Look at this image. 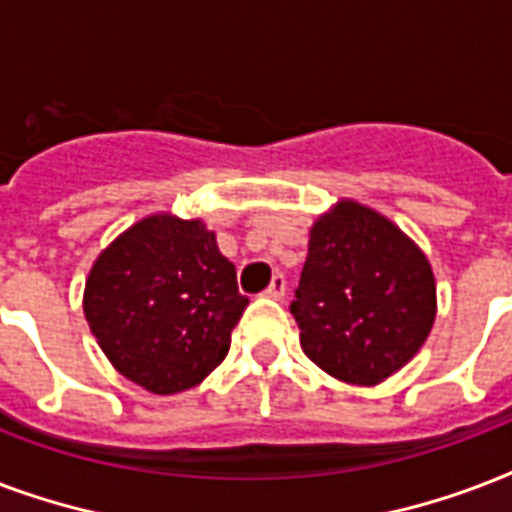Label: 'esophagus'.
Segmentation results:
<instances>
[{
  "label": "esophagus",
  "mask_w": 512,
  "mask_h": 512,
  "mask_svg": "<svg viewBox=\"0 0 512 512\" xmlns=\"http://www.w3.org/2000/svg\"><path fill=\"white\" fill-rule=\"evenodd\" d=\"M269 296V299H283L285 296V277L277 272L275 277H272V283H269V288L264 291Z\"/></svg>",
  "instance_id": "34e87169"
}]
</instances>
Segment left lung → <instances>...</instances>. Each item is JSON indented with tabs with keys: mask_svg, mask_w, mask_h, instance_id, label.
I'll return each instance as SVG.
<instances>
[{
	"mask_svg": "<svg viewBox=\"0 0 512 512\" xmlns=\"http://www.w3.org/2000/svg\"><path fill=\"white\" fill-rule=\"evenodd\" d=\"M291 315L312 363L342 382L376 384L433 328V269L395 224L344 200L312 227Z\"/></svg>",
	"mask_w": 512,
	"mask_h": 512,
	"instance_id": "obj_1",
	"label": "left lung"
}]
</instances>
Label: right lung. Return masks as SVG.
<instances>
[{
    "mask_svg": "<svg viewBox=\"0 0 512 512\" xmlns=\"http://www.w3.org/2000/svg\"><path fill=\"white\" fill-rule=\"evenodd\" d=\"M248 296L202 221L149 216L106 248L85 285L90 331L130 382L189 390L227 358Z\"/></svg>",
    "mask_w": 512,
    "mask_h": 512,
    "instance_id": "obj_1",
    "label": "right lung"
}]
</instances>
